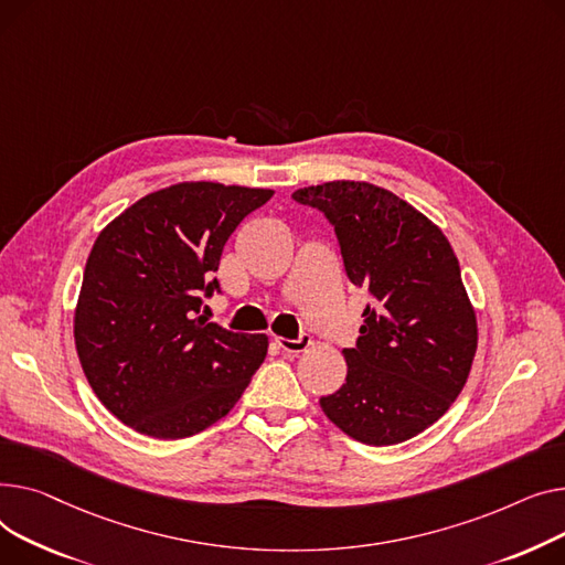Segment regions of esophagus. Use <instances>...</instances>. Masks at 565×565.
Returning a JSON list of instances; mask_svg holds the SVG:
<instances>
[{
	"instance_id": "obj_1",
	"label": "esophagus",
	"mask_w": 565,
	"mask_h": 565,
	"mask_svg": "<svg viewBox=\"0 0 565 565\" xmlns=\"http://www.w3.org/2000/svg\"><path fill=\"white\" fill-rule=\"evenodd\" d=\"M276 344L285 351V353H289V355H298V353H303V351H308L310 349V344H312V338L310 335H298L296 340H276Z\"/></svg>"
}]
</instances>
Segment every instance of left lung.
I'll return each mask as SVG.
<instances>
[{
    "instance_id": "8db88e82",
    "label": "left lung",
    "mask_w": 565,
    "mask_h": 565,
    "mask_svg": "<svg viewBox=\"0 0 565 565\" xmlns=\"http://www.w3.org/2000/svg\"><path fill=\"white\" fill-rule=\"evenodd\" d=\"M291 198L335 227L349 280L372 298L355 347L342 351L347 381L321 396V411L364 445L422 434L454 404L477 353V317L447 237L367 182H326Z\"/></svg>"
}]
</instances>
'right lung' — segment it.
Listing matches in <instances>:
<instances>
[{
	"label": "right lung",
	"mask_w": 565,
	"mask_h": 565,
	"mask_svg": "<svg viewBox=\"0 0 565 565\" xmlns=\"http://www.w3.org/2000/svg\"><path fill=\"white\" fill-rule=\"evenodd\" d=\"M271 189L182 182L111 221L88 255L75 312L82 370L120 422L178 440L225 417L267 358V335L207 321L235 227Z\"/></svg>",
	"instance_id": "add662e5"
}]
</instances>
